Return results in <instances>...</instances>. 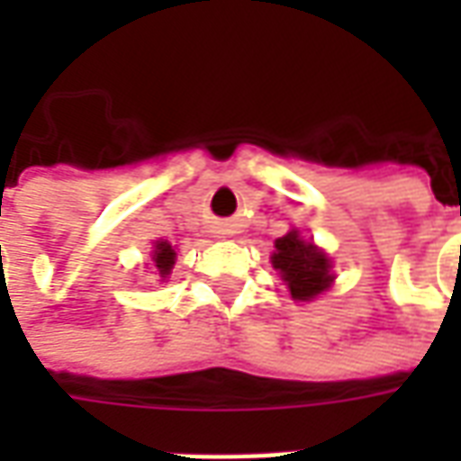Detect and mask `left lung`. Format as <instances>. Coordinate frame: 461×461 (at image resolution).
Wrapping results in <instances>:
<instances>
[{
	"label": "left lung",
	"mask_w": 461,
	"mask_h": 461,
	"mask_svg": "<svg viewBox=\"0 0 461 461\" xmlns=\"http://www.w3.org/2000/svg\"><path fill=\"white\" fill-rule=\"evenodd\" d=\"M271 267L279 271L294 301H313L333 284V264L313 241L301 240L299 230L274 241Z\"/></svg>",
	"instance_id": "1"
}]
</instances>
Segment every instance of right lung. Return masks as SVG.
<instances>
[{"label":"right lung","mask_w":461,"mask_h":461,"mask_svg":"<svg viewBox=\"0 0 461 461\" xmlns=\"http://www.w3.org/2000/svg\"><path fill=\"white\" fill-rule=\"evenodd\" d=\"M175 259H177V254L172 249L170 241H155V247H152V264H155V269L160 274V279H167L172 274V267H175Z\"/></svg>","instance_id":"obj_1"}]
</instances>
